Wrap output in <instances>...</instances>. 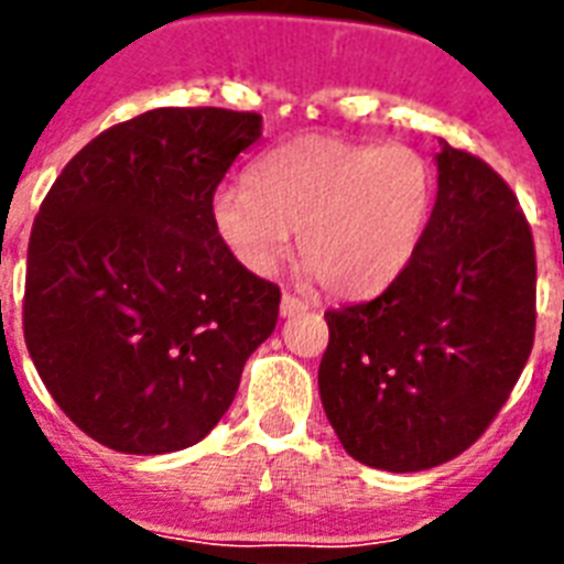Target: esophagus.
Instances as JSON below:
<instances>
[{
	"mask_svg": "<svg viewBox=\"0 0 564 564\" xmlns=\"http://www.w3.org/2000/svg\"><path fill=\"white\" fill-rule=\"evenodd\" d=\"M307 310V304L299 299V295H290V292H283L281 299V316L290 318V316H299V313H304Z\"/></svg>",
	"mask_w": 564,
	"mask_h": 564,
	"instance_id": "esophagus-1",
	"label": "esophagus"
}]
</instances>
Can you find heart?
<instances>
[{
    "mask_svg": "<svg viewBox=\"0 0 564 564\" xmlns=\"http://www.w3.org/2000/svg\"><path fill=\"white\" fill-rule=\"evenodd\" d=\"M436 198V172L410 145L310 134L257 158L248 184H221L213 228L242 269L269 274L290 248L336 299H369L403 274Z\"/></svg>",
    "mask_w": 564,
    "mask_h": 564,
    "instance_id": "b5f03b06",
    "label": "heart"
}]
</instances>
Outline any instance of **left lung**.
Listing matches in <instances>:
<instances>
[{
  "label": "left lung",
  "mask_w": 564,
  "mask_h": 564,
  "mask_svg": "<svg viewBox=\"0 0 564 564\" xmlns=\"http://www.w3.org/2000/svg\"><path fill=\"white\" fill-rule=\"evenodd\" d=\"M438 193L412 263L377 299L327 310V421L354 459L424 471L486 433L535 336V248L516 193L442 143Z\"/></svg>",
  "instance_id": "8db88e82"
}]
</instances>
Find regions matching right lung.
I'll return each instance as SVG.
<instances>
[{
    "instance_id": "right-lung-1",
    "label": "right lung",
    "mask_w": 564,
    "mask_h": 564,
    "mask_svg": "<svg viewBox=\"0 0 564 564\" xmlns=\"http://www.w3.org/2000/svg\"><path fill=\"white\" fill-rule=\"evenodd\" d=\"M260 113L158 108L57 175L29 239L22 330L40 380L119 454H172L228 412L281 290L230 257L210 198Z\"/></svg>"
}]
</instances>
